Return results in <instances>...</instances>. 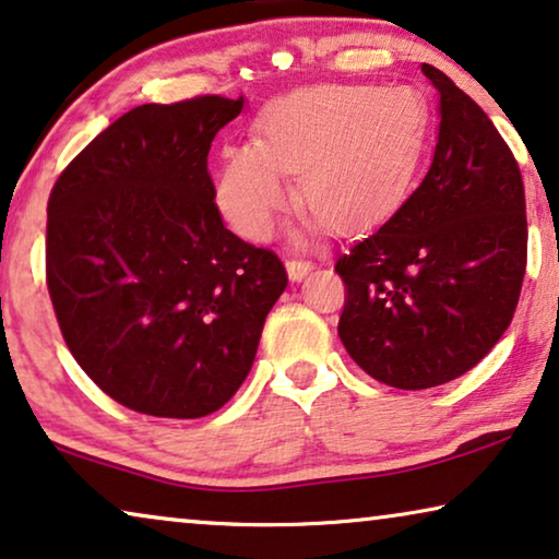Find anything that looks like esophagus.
<instances>
[{"mask_svg": "<svg viewBox=\"0 0 559 559\" xmlns=\"http://www.w3.org/2000/svg\"><path fill=\"white\" fill-rule=\"evenodd\" d=\"M310 270H312V262L297 260V257H293V260H287V274H289V280L299 282Z\"/></svg>", "mask_w": 559, "mask_h": 559, "instance_id": "1", "label": "esophagus"}]
</instances>
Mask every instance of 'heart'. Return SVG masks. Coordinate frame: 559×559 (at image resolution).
Instances as JSON below:
<instances>
[{
	"instance_id": "b5f03b06",
	"label": "heart",
	"mask_w": 559,
	"mask_h": 559,
	"mask_svg": "<svg viewBox=\"0 0 559 559\" xmlns=\"http://www.w3.org/2000/svg\"><path fill=\"white\" fill-rule=\"evenodd\" d=\"M426 110L406 87L328 85L272 105L257 143L226 145L216 204L241 237L262 241L297 199L325 229L355 234L385 219L414 179Z\"/></svg>"
}]
</instances>
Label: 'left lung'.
<instances>
[{"mask_svg":"<svg viewBox=\"0 0 559 559\" xmlns=\"http://www.w3.org/2000/svg\"><path fill=\"white\" fill-rule=\"evenodd\" d=\"M420 70L441 95L433 164L399 212L335 262L345 350L401 391L472 370L512 322L527 270L514 153L454 80L433 64Z\"/></svg>","mask_w":559,"mask_h":559,"instance_id":"1","label":"left lung"}]
</instances>
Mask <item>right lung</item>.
Returning a JSON list of instances; mask_svg holds the SVG:
<instances>
[{
    "instance_id": "add662e5",
    "label": "right lung",
    "mask_w": 559,
    "mask_h": 559,
    "mask_svg": "<svg viewBox=\"0 0 559 559\" xmlns=\"http://www.w3.org/2000/svg\"><path fill=\"white\" fill-rule=\"evenodd\" d=\"M245 98L145 103L85 145L47 201L45 274L72 358L120 406L219 411L287 287L272 249L226 229L206 158Z\"/></svg>"
}]
</instances>
